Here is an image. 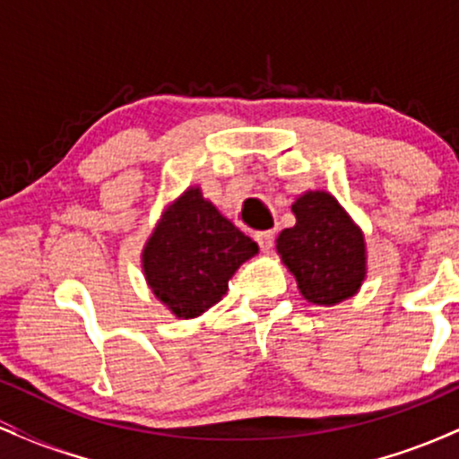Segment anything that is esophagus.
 Returning <instances> with one entry per match:
<instances>
[{
	"mask_svg": "<svg viewBox=\"0 0 459 459\" xmlns=\"http://www.w3.org/2000/svg\"><path fill=\"white\" fill-rule=\"evenodd\" d=\"M254 239H256V244L263 252H269L273 247L275 237H273L272 230H261V233H254Z\"/></svg>",
	"mask_w": 459,
	"mask_h": 459,
	"instance_id": "obj_1",
	"label": "esophagus"
}]
</instances>
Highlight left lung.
Instances as JSON below:
<instances>
[{
    "label": "left lung",
    "mask_w": 459,
    "mask_h": 459,
    "mask_svg": "<svg viewBox=\"0 0 459 459\" xmlns=\"http://www.w3.org/2000/svg\"><path fill=\"white\" fill-rule=\"evenodd\" d=\"M297 224L280 233L275 247L295 275L301 295L316 306H335L366 280V239L329 192H306L292 203Z\"/></svg>",
    "instance_id": "1"
}]
</instances>
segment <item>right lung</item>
Wrapping results in <instances>:
<instances>
[{"label": "right lung", "mask_w": 459, "mask_h": 459, "mask_svg": "<svg viewBox=\"0 0 459 459\" xmlns=\"http://www.w3.org/2000/svg\"><path fill=\"white\" fill-rule=\"evenodd\" d=\"M256 252L250 237L203 198L201 187H187L143 247V272L177 318H196L222 299L239 264Z\"/></svg>", "instance_id": "add662e5"}]
</instances>
